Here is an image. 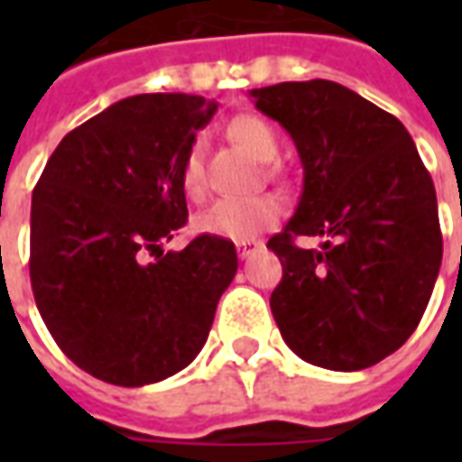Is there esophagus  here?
<instances>
[{
  "label": "esophagus",
  "instance_id": "esophagus-1",
  "mask_svg": "<svg viewBox=\"0 0 462 462\" xmlns=\"http://www.w3.org/2000/svg\"><path fill=\"white\" fill-rule=\"evenodd\" d=\"M260 247H262L260 242H254V240L240 242V245H237V254H240L242 260H247V257H250V254H254V252L260 250Z\"/></svg>",
  "mask_w": 462,
  "mask_h": 462
}]
</instances>
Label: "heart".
Wrapping results in <instances>:
<instances>
[{
  "label": "heart",
  "mask_w": 462,
  "mask_h": 462,
  "mask_svg": "<svg viewBox=\"0 0 462 462\" xmlns=\"http://www.w3.org/2000/svg\"><path fill=\"white\" fill-rule=\"evenodd\" d=\"M227 135L262 162L274 161V155L280 151V141H277L274 128L257 116H237L227 125ZM180 185L185 195L192 200H198L205 190L202 152L198 145H192L182 158ZM280 217L282 202L274 195L222 198L195 217V230L202 232V235H210V237H220V240L247 242L254 240L267 227H272Z\"/></svg>",
  "instance_id": "1"
}]
</instances>
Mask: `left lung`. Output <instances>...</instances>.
Returning a JSON list of instances; mask_svg holds the SVG:
<instances>
[{
    "label": "left lung",
    "mask_w": 462,
    "mask_h": 462,
    "mask_svg": "<svg viewBox=\"0 0 462 462\" xmlns=\"http://www.w3.org/2000/svg\"><path fill=\"white\" fill-rule=\"evenodd\" d=\"M257 111L290 133L304 182L270 247L282 262L272 314L307 364L361 371L406 344L438 280L436 188L396 116L314 79L252 88ZM324 236L301 251L294 236Z\"/></svg>",
    "instance_id": "1"
}]
</instances>
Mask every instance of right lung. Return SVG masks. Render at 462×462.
Returning a JSON list of instances; mask_svg holds the SVG:
<instances>
[{
    "label": "right lung",
    "mask_w": 462,
    "mask_h": 462,
    "mask_svg": "<svg viewBox=\"0 0 462 462\" xmlns=\"http://www.w3.org/2000/svg\"><path fill=\"white\" fill-rule=\"evenodd\" d=\"M215 111L190 94L123 98L66 133L36 182V307L66 356L106 383L135 388L182 371L235 280L230 240L200 235L162 250L188 220L182 158Z\"/></svg>",
    "instance_id": "obj_1"
}]
</instances>
